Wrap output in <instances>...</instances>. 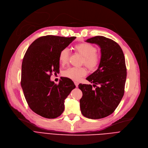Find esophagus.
I'll list each match as a JSON object with an SVG mask.
<instances>
[{"mask_svg":"<svg viewBox=\"0 0 148 148\" xmlns=\"http://www.w3.org/2000/svg\"><path fill=\"white\" fill-rule=\"evenodd\" d=\"M74 84H75V86L77 88L78 87V85H79V83L78 82H74Z\"/></svg>","mask_w":148,"mask_h":148,"instance_id":"obj_1","label":"esophagus"}]
</instances>
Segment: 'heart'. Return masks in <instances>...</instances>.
<instances>
[{
  "instance_id": "heart-1",
  "label": "heart",
  "mask_w": 148,
  "mask_h": 148,
  "mask_svg": "<svg viewBox=\"0 0 148 148\" xmlns=\"http://www.w3.org/2000/svg\"><path fill=\"white\" fill-rule=\"evenodd\" d=\"M77 53L83 56L82 64L88 67L90 70L95 69L99 65L101 57L97 53V48L89 43L83 42L74 46ZM69 58V50L65 48L62 49L59 54V62L60 65H65ZM87 71L85 68L80 67L69 68L63 71L62 75L69 79L79 81L82 77L86 75Z\"/></svg>"
}]
</instances>
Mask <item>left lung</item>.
<instances>
[{
  "label": "left lung",
  "mask_w": 148,
  "mask_h": 148,
  "mask_svg": "<svg viewBox=\"0 0 148 148\" xmlns=\"http://www.w3.org/2000/svg\"><path fill=\"white\" fill-rule=\"evenodd\" d=\"M86 42L99 45L101 56L98 69L86 78L96 88L91 84L79 85L83 93L80 110L86 118L101 119L114 112L123 96L127 78L125 57L119 45L111 39L97 36Z\"/></svg>",
  "instance_id": "1"
}]
</instances>
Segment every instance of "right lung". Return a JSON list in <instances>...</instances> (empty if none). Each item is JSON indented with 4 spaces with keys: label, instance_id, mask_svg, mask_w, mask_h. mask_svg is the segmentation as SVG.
I'll list each match as a JSON object with an SVG mask.
<instances>
[{
    "label": "right lung",
    "instance_id": "right-lung-1",
    "mask_svg": "<svg viewBox=\"0 0 148 148\" xmlns=\"http://www.w3.org/2000/svg\"><path fill=\"white\" fill-rule=\"evenodd\" d=\"M76 38L47 35L35 40L27 49L21 65V86L30 108L42 117L54 119L64 111L65 99L75 88L62 77L59 84L50 80L59 71V54Z\"/></svg>",
    "mask_w": 148,
    "mask_h": 148
}]
</instances>
